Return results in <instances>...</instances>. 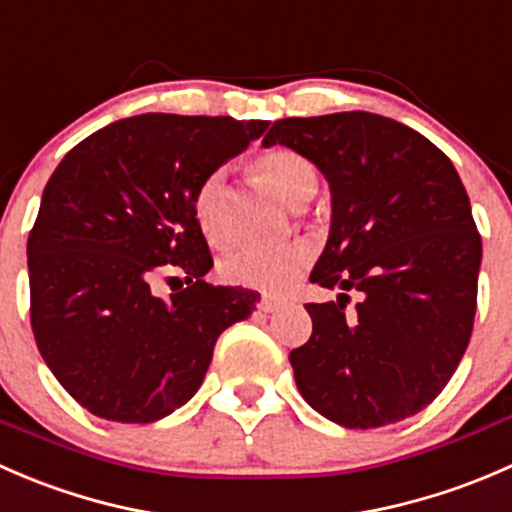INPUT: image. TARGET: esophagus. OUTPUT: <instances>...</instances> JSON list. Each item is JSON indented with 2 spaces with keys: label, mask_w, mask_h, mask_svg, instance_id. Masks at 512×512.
Masks as SVG:
<instances>
[{
  "label": "esophagus",
  "mask_w": 512,
  "mask_h": 512,
  "mask_svg": "<svg viewBox=\"0 0 512 512\" xmlns=\"http://www.w3.org/2000/svg\"><path fill=\"white\" fill-rule=\"evenodd\" d=\"M280 299H275V297H262L260 299V304H257V307H260L262 309V312H267V314H270V312H275V309H280Z\"/></svg>",
  "instance_id": "esophagus-1"
}]
</instances>
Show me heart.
Returning <instances> with one entry per match:
<instances>
[{"mask_svg": "<svg viewBox=\"0 0 512 512\" xmlns=\"http://www.w3.org/2000/svg\"><path fill=\"white\" fill-rule=\"evenodd\" d=\"M255 170L275 190L282 203L299 208L317 190V170L307 158L289 148H272L255 160ZM220 198H223V173H213L200 183L193 198V213L198 227L213 245H227L225 227L220 223ZM312 260V247L302 240L285 242L270 252H235L220 262V277L232 287L257 289L275 294L285 289L294 277L304 272Z\"/></svg>", "mask_w": 512, "mask_h": 512, "instance_id": "obj_1", "label": "heart"}]
</instances>
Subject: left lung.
<instances>
[{"label": "left lung", "instance_id": "1", "mask_svg": "<svg viewBox=\"0 0 512 512\" xmlns=\"http://www.w3.org/2000/svg\"><path fill=\"white\" fill-rule=\"evenodd\" d=\"M277 143L327 178L332 227L309 282L342 289L304 304L312 337L289 354L299 394L344 428L404 421L441 394L473 332L483 247L466 188L441 148L376 113L282 118L262 138Z\"/></svg>", "mask_w": 512, "mask_h": 512}]
</instances>
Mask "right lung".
<instances>
[{"instance_id":"1","label":"right lung","mask_w":512,"mask_h":512,"mask_svg":"<svg viewBox=\"0 0 512 512\" xmlns=\"http://www.w3.org/2000/svg\"><path fill=\"white\" fill-rule=\"evenodd\" d=\"M267 126L143 113L56 165L27 242L32 329L51 374L94 416L173 414L203 384L220 334L255 309L252 289L203 280L213 257L193 198ZM170 269L189 287L160 300L152 282Z\"/></svg>"}]
</instances>
